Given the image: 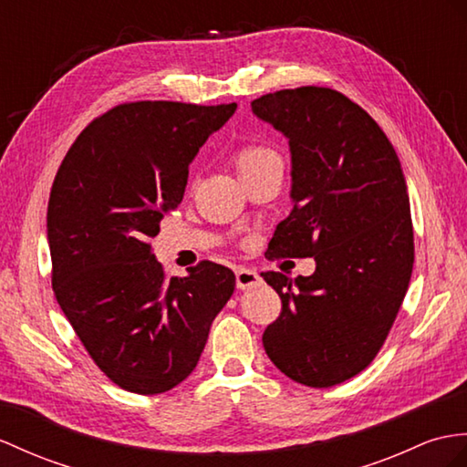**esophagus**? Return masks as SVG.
<instances>
[{
  "label": "esophagus",
  "instance_id": "obj_1",
  "mask_svg": "<svg viewBox=\"0 0 467 467\" xmlns=\"http://www.w3.org/2000/svg\"><path fill=\"white\" fill-rule=\"evenodd\" d=\"M261 283L259 273L254 269H247V267H237L235 269V285L237 289H254Z\"/></svg>",
  "mask_w": 467,
  "mask_h": 467
}]
</instances>
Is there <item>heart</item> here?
Returning <instances> with one entry per match:
<instances>
[{
    "label": "heart",
    "mask_w": 467,
    "mask_h": 467,
    "mask_svg": "<svg viewBox=\"0 0 467 467\" xmlns=\"http://www.w3.org/2000/svg\"><path fill=\"white\" fill-rule=\"evenodd\" d=\"M277 161L279 158L275 152L269 150V148H265V146H257V144L244 146L242 150H237V154H235V166L240 174L245 172V170H252L261 164L277 162Z\"/></svg>",
    "instance_id": "1"
}]
</instances>
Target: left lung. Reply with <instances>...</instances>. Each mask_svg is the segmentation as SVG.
<instances>
[{"mask_svg":"<svg viewBox=\"0 0 467 467\" xmlns=\"http://www.w3.org/2000/svg\"><path fill=\"white\" fill-rule=\"evenodd\" d=\"M252 110L291 150L293 210L267 254L317 264L309 277L261 273L283 303L264 347L291 380L328 389L370 365L404 301L414 265L406 180L382 129L338 90H277Z\"/></svg>","mask_w":467,"mask_h":467,"instance_id":"left-lung-1","label":"left lung"}]
</instances>
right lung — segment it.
<instances>
[{
  "label": "right lung",
  "instance_id": "add662e5",
  "mask_svg": "<svg viewBox=\"0 0 467 467\" xmlns=\"http://www.w3.org/2000/svg\"><path fill=\"white\" fill-rule=\"evenodd\" d=\"M237 109L127 102L95 119L51 188L47 240L57 303L97 367L120 389L161 394L196 368L235 275L200 261L166 277L150 237L178 208L188 168Z\"/></svg>",
  "mask_w": 467,
  "mask_h": 467
}]
</instances>
